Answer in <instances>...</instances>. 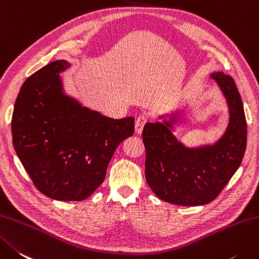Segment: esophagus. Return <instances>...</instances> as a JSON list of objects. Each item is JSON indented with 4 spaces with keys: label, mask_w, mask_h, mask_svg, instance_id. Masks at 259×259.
<instances>
[{
    "label": "esophagus",
    "mask_w": 259,
    "mask_h": 259,
    "mask_svg": "<svg viewBox=\"0 0 259 259\" xmlns=\"http://www.w3.org/2000/svg\"><path fill=\"white\" fill-rule=\"evenodd\" d=\"M146 122H147V116L146 115H139L138 118H137L136 123H135V129H136L137 135H140L141 133H143V129H144Z\"/></svg>",
    "instance_id": "esophagus-1"
}]
</instances>
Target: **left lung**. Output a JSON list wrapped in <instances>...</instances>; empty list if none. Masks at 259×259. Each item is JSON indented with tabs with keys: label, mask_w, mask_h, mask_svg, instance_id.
Instances as JSON below:
<instances>
[{
	"label": "left lung",
	"mask_w": 259,
	"mask_h": 259,
	"mask_svg": "<svg viewBox=\"0 0 259 259\" xmlns=\"http://www.w3.org/2000/svg\"><path fill=\"white\" fill-rule=\"evenodd\" d=\"M229 109V123L213 144L187 147L174 135L177 113L160 115L161 122H147L146 181L160 200L183 206L204 205L220 194L239 168L247 145V122L241 96L231 76L211 73Z\"/></svg>",
	"instance_id": "obj_1"
}]
</instances>
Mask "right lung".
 Here are the masks:
<instances>
[{
    "instance_id": "1",
    "label": "right lung",
    "mask_w": 259,
    "mask_h": 259,
    "mask_svg": "<svg viewBox=\"0 0 259 259\" xmlns=\"http://www.w3.org/2000/svg\"><path fill=\"white\" fill-rule=\"evenodd\" d=\"M67 60L44 66L24 80L12 115L15 153L34 186L57 201H83L103 183L135 119H112L66 94L59 74Z\"/></svg>"
}]
</instances>
